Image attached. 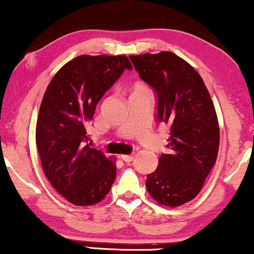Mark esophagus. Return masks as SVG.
Masks as SVG:
<instances>
[{
  "mask_svg": "<svg viewBox=\"0 0 254 254\" xmlns=\"http://www.w3.org/2000/svg\"><path fill=\"white\" fill-rule=\"evenodd\" d=\"M121 159L126 163H130L134 159V155H121Z\"/></svg>",
  "mask_w": 254,
  "mask_h": 254,
  "instance_id": "obj_1",
  "label": "esophagus"
}]
</instances>
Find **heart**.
<instances>
[{
	"mask_svg": "<svg viewBox=\"0 0 254 254\" xmlns=\"http://www.w3.org/2000/svg\"><path fill=\"white\" fill-rule=\"evenodd\" d=\"M149 91L147 85L143 84V83L138 82V83H135L133 85V88H131V95H135V93H141V92H147Z\"/></svg>",
	"mask_w": 254,
	"mask_h": 254,
	"instance_id": "heart-1",
	"label": "heart"
}]
</instances>
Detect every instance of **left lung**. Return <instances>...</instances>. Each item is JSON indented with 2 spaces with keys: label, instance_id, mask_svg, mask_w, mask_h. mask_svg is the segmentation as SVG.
<instances>
[{
  "label": "left lung",
  "instance_id": "1",
  "mask_svg": "<svg viewBox=\"0 0 254 254\" xmlns=\"http://www.w3.org/2000/svg\"><path fill=\"white\" fill-rule=\"evenodd\" d=\"M129 59L157 93V120L170 126V151L161 155L145 187L159 204L182 206L199 194L216 162L220 127L213 100L199 72L172 52Z\"/></svg>",
  "mask_w": 254,
  "mask_h": 254
}]
</instances>
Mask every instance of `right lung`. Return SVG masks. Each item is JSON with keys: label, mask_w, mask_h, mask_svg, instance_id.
Returning <instances> with one entry per match:
<instances>
[{"label": "right lung", "mask_w": 254, "mask_h": 254, "mask_svg": "<svg viewBox=\"0 0 254 254\" xmlns=\"http://www.w3.org/2000/svg\"><path fill=\"white\" fill-rule=\"evenodd\" d=\"M125 69L126 55H79L59 70L40 104L36 143L48 182L75 206L105 199L117 176L116 161L88 143L96 106Z\"/></svg>", "instance_id": "1"}]
</instances>
